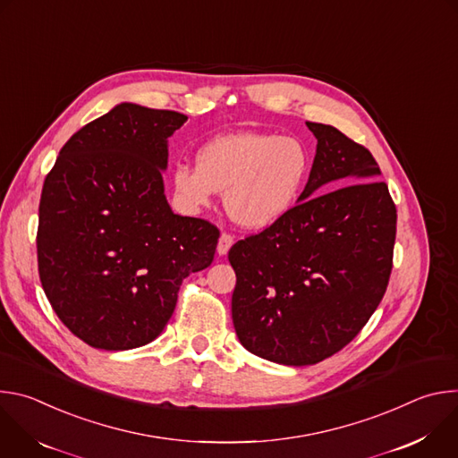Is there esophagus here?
Returning <instances> with one entry per match:
<instances>
[{
    "label": "esophagus",
    "mask_w": 458,
    "mask_h": 458,
    "mask_svg": "<svg viewBox=\"0 0 458 458\" xmlns=\"http://www.w3.org/2000/svg\"><path fill=\"white\" fill-rule=\"evenodd\" d=\"M233 242H235L233 235H232V233H226V232H223V233H221V237H219V244H217V251H219V255L228 253V250L232 248V244H233Z\"/></svg>",
    "instance_id": "34e87169"
}]
</instances>
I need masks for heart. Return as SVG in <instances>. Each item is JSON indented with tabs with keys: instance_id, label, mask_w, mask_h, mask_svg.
I'll list each match as a JSON object with an SVG mask.
<instances>
[{
	"instance_id": "1",
	"label": "heart",
	"mask_w": 458,
	"mask_h": 458,
	"mask_svg": "<svg viewBox=\"0 0 458 458\" xmlns=\"http://www.w3.org/2000/svg\"><path fill=\"white\" fill-rule=\"evenodd\" d=\"M308 168L299 140L242 132L208 141L195 166L177 163L172 184L188 210L210 207L214 193L225 191V208L237 225L267 228L295 205Z\"/></svg>"
}]
</instances>
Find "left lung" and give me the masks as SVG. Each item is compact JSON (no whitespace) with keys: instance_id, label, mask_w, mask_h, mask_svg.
<instances>
[{"instance_id":"left-lung-1","label":"left lung","mask_w":458,"mask_h":458,"mask_svg":"<svg viewBox=\"0 0 458 458\" xmlns=\"http://www.w3.org/2000/svg\"><path fill=\"white\" fill-rule=\"evenodd\" d=\"M306 126L317 154L299 203L228 251L241 344L286 366L317 364L359 335L386 293L397 233L371 152L335 126Z\"/></svg>"}]
</instances>
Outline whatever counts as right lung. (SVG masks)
Instances as JSON below:
<instances>
[{"instance_id":"obj_1","label":"right lung","mask_w":458,"mask_h":458,"mask_svg":"<svg viewBox=\"0 0 458 458\" xmlns=\"http://www.w3.org/2000/svg\"><path fill=\"white\" fill-rule=\"evenodd\" d=\"M188 117L121 103L64 143L47 174L38 272L59 320L92 348L154 341L182 279L208 268L219 230L172 212L166 140Z\"/></svg>"}]
</instances>
